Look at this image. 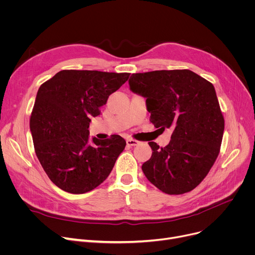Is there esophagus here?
I'll list each match as a JSON object with an SVG mask.
<instances>
[{
	"mask_svg": "<svg viewBox=\"0 0 255 255\" xmlns=\"http://www.w3.org/2000/svg\"><path fill=\"white\" fill-rule=\"evenodd\" d=\"M126 143H127V145H129V146H134V145H137V144L139 143V141H137V140H135V139H132V138H128V139L126 140Z\"/></svg>",
	"mask_w": 255,
	"mask_h": 255,
	"instance_id": "esophagus-1",
	"label": "esophagus"
}]
</instances>
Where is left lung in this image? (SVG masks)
<instances>
[{
    "mask_svg": "<svg viewBox=\"0 0 255 255\" xmlns=\"http://www.w3.org/2000/svg\"><path fill=\"white\" fill-rule=\"evenodd\" d=\"M130 90L144 97L156 128H171L164 148L150 141L152 157L141 169L167 194H183L202 182L219 154L224 119L214 86L190 70L133 73Z\"/></svg>",
    "mask_w": 255,
    "mask_h": 255,
    "instance_id": "1",
    "label": "left lung"
}]
</instances>
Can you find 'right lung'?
I'll return each instance as SVG.
<instances>
[{"mask_svg":"<svg viewBox=\"0 0 255 255\" xmlns=\"http://www.w3.org/2000/svg\"><path fill=\"white\" fill-rule=\"evenodd\" d=\"M130 73L62 70L41 85L30 119L34 148L50 181L62 190L82 194L111 173L126 141L120 135L89 138L92 117L100 115L111 94Z\"/></svg>","mask_w":255,"mask_h":255,"instance_id":"obj_1","label":"right lung"}]
</instances>
